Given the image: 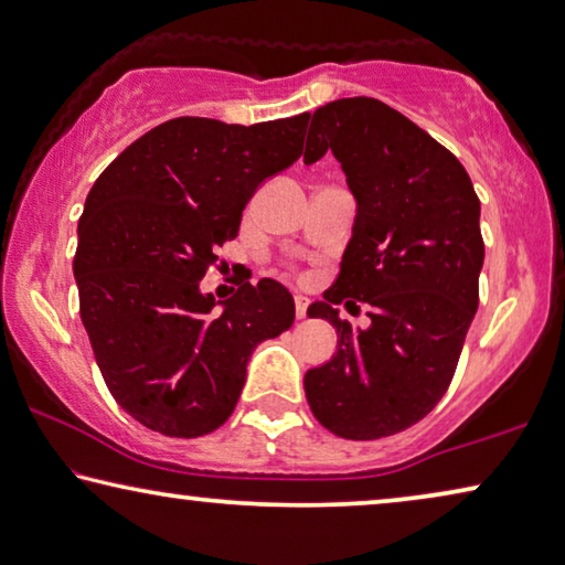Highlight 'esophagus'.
<instances>
[{
	"label": "esophagus",
	"instance_id": "1",
	"mask_svg": "<svg viewBox=\"0 0 565 565\" xmlns=\"http://www.w3.org/2000/svg\"><path fill=\"white\" fill-rule=\"evenodd\" d=\"M294 305H297V319H305L307 317L309 299L307 297H297V299H294Z\"/></svg>",
	"mask_w": 565,
	"mask_h": 565
}]
</instances>
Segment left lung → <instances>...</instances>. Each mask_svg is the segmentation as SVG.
<instances>
[{
  "mask_svg": "<svg viewBox=\"0 0 565 565\" xmlns=\"http://www.w3.org/2000/svg\"><path fill=\"white\" fill-rule=\"evenodd\" d=\"M330 149L358 200L340 276L309 307L337 330L330 363L305 375L315 418L370 441L418 424L449 388L479 305V198L449 149L377 98L332 100L311 116L305 162ZM371 307L352 331L331 305Z\"/></svg>",
  "mask_w": 565,
  "mask_h": 565,
  "instance_id": "obj_1",
  "label": "left lung"
}]
</instances>
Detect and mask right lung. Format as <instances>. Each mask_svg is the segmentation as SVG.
<instances>
[{
    "instance_id": "obj_1",
    "label": "right lung",
    "mask_w": 565,
    "mask_h": 565,
    "mask_svg": "<svg viewBox=\"0 0 565 565\" xmlns=\"http://www.w3.org/2000/svg\"><path fill=\"white\" fill-rule=\"evenodd\" d=\"M309 114L254 126L180 116L126 147L90 188L73 274L116 403L174 439L231 418L258 342L294 324L281 284H243L223 311L200 281L258 184L305 149Z\"/></svg>"
}]
</instances>
